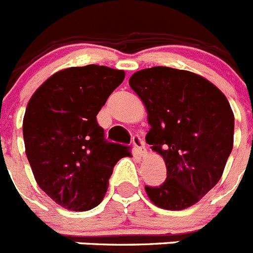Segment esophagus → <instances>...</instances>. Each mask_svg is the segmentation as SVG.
<instances>
[{
  "mask_svg": "<svg viewBox=\"0 0 253 253\" xmlns=\"http://www.w3.org/2000/svg\"><path fill=\"white\" fill-rule=\"evenodd\" d=\"M133 149H134V155L138 157V158H143V157L145 155L144 142H143L140 136L135 135L133 138Z\"/></svg>",
  "mask_w": 253,
  "mask_h": 253,
  "instance_id": "34e87169",
  "label": "esophagus"
}]
</instances>
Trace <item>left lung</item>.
<instances>
[{"mask_svg": "<svg viewBox=\"0 0 253 253\" xmlns=\"http://www.w3.org/2000/svg\"><path fill=\"white\" fill-rule=\"evenodd\" d=\"M129 85L144 104L145 140L166 162L167 179L145 185L155 206L180 211L218 183L233 148L235 115L223 92L203 76L154 66L136 71Z\"/></svg>", "mask_w": 253, "mask_h": 253, "instance_id": "obj_1", "label": "left lung"}]
</instances>
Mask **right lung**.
<instances>
[{"instance_id": "right-lung-1", "label": "right lung", "mask_w": 253, "mask_h": 253, "mask_svg": "<svg viewBox=\"0 0 253 253\" xmlns=\"http://www.w3.org/2000/svg\"><path fill=\"white\" fill-rule=\"evenodd\" d=\"M125 73L108 66L68 68L50 76L25 111V152L41 189L70 211L103 201L113 168L129 154L108 143L96 115Z\"/></svg>"}]
</instances>
